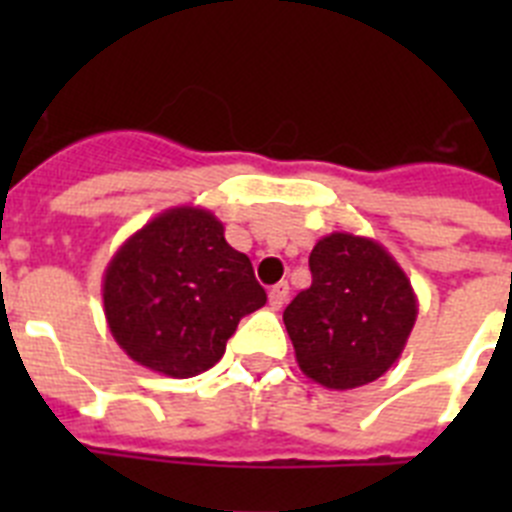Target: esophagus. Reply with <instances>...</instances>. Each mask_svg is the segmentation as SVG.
I'll return each instance as SVG.
<instances>
[{
	"label": "esophagus",
	"instance_id": "obj_1",
	"mask_svg": "<svg viewBox=\"0 0 512 512\" xmlns=\"http://www.w3.org/2000/svg\"><path fill=\"white\" fill-rule=\"evenodd\" d=\"M287 295H289V284L287 282H279L274 284V287L269 289V305L271 310H279V307L287 302Z\"/></svg>",
	"mask_w": 512,
	"mask_h": 512
}]
</instances>
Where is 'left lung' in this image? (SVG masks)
I'll return each mask as SVG.
<instances>
[{
    "label": "left lung",
    "instance_id": "1",
    "mask_svg": "<svg viewBox=\"0 0 512 512\" xmlns=\"http://www.w3.org/2000/svg\"><path fill=\"white\" fill-rule=\"evenodd\" d=\"M310 271L312 284L284 310L302 374L328 390L379 379L418 318L408 274L382 243L341 230L315 243Z\"/></svg>",
    "mask_w": 512,
    "mask_h": 512
}]
</instances>
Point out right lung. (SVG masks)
Returning <instances> with one entry per match:
<instances>
[{
    "label": "right lung",
    "instance_id": "add662e5",
    "mask_svg": "<svg viewBox=\"0 0 512 512\" xmlns=\"http://www.w3.org/2000/svg\"><path fill=\"white\" fill-rule=\"evenodd\" d=\"M104 318L140 366L174 379L223 359L243 315L266 305L246 253L205 207H171L122 243L104 269Z\"/></svg>",
    "mask_w": 512,
    "mask_h": 512
}]
</instances>
